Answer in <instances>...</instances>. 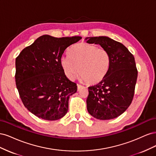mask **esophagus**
Returning a JSON list of instances; mask_svg holds the SVG:
<instances>
[{"instance_id":"obj_1","label":"esophagus","mask_w":156,"mask_h":156,"mask_svg":"<svg viewBox=\"0 0 156 156\" xmlns=\"http://www.w3.org/2000/svg\"><path fill=\"white\" fill-rule=\"evenodd\" d=\"M82 87V85H81V84H77V90L79 91L80 89H81V88Z\"/></svg>"}]
</instances>
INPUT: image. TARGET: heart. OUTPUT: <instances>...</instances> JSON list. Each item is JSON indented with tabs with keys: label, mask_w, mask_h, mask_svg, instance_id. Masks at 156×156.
<instances>
[{
	"label": "heart",
	"mask_w": 156,
	"mask_h": 156,
	"mask_svg": "<svg viewBox=\"0 0 156 156\" xmlns=\"http://www.w3.org/2000/svg\"><path fill=\"white\" fill-rule=\"evenodd\" d=\"M60 64L68 78L73 79L78 72L84 82L95 84L101 81L107 75L110 55L104 48L83 42L75 45L69 50V56L61 58Z\"/></svg>",
	"instance_id": "1"
}]
</instances>
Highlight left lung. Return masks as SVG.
I'll return each instance as SVG.
<instances>
[{
	"mask_svg": "<svg viewBox=\"0 0 156 156\" xmlns=\"http://www.w3.org/2000/svg\"><path fill=\"white\" fill-rule=\"evenodd\" d=\"M85 40L88 44L100 45L110 55L105 77L88 87L87 110L97 119H113L125 112L133 100L138 75L135 58L123 44L108 37H89Z\"/></svg>",
	"mask_w": 156,
	"mask_h": 156,
	"instance_id": "left-lung-1",
	"label": "left lung"
}]
</instances>
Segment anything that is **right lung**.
<instances>
[{
  "mask_svg": "<svg viewBox=\"0 0 156 156\" xmlns=\"http://www.w3.org/2000/svg\"><path fill=\"white\" fill-rule=\"evenodd\" d=\"M81 36L39 37L16 58V84L23 105L32 114L56 120L68 111L69 98L77 84L65 75L60 60L65 50Z\"/></svg>",
  "mask_w": 156,
  "mask_h": 156,
  "instance_id": "1",
  "label": "right lung"
}]
</instances>
